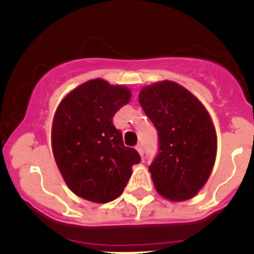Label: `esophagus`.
I'll return each mask as SVG.
<instances>
[{
	"label": "esophagus",
	"instance_id": "obj_1",
	"mask_svg": "<svg viewBox=\"0 0 254 254\" xmlns=\"http://www.w3.org/2000/svg\"><path fill=\"white\" fill-rule=\"evenodd\" d=\"M135 149L137 150V152H139V154L141 155V156H142V155H144V147H142V145H137V146L135 147Z\"/></svg>",
	"mask_w": 254,
	"mask_h": 254
}]
</instances>
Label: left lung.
I'll list each match as a JSON object with an SVG mask.
<instances>
[{"label": "left lung", "instance_id": "8db88e82", "mask_svg": "<svg viewBox=\"0 0 254 254\" xmlns=\"http://www.w3.org/2000/svg\"><path fill=\"white\" fill-rule=\"evenodd\" d=\"M139 103L157 130L159 151L149 166L157 192L171 201L193 197L207 181L217 151L207 110L170 80L145 87Z\"/></svg>", "mask_w": 254, "mask_h": 254}]
</instances>
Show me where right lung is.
<instances>
[{"label":"right lung","instance_id":"right-lung-1","mask_svg":"<svg viewBox=\"0 0 254 254\" xmlns=\"http://www.w3.org/2000/svg\"><path fill=\"white\" fill-rule=\"evenodd\" d=\"M130 90L103 79L84 83L62 100L52 125V149L65 184L75 195L97 203L115 200L124 191L139 152L124 146L113 124L127 104Z\"/></svg>","mask_w":254,"mask_h":254}]
</instances>
